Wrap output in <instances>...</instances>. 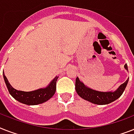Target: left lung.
Here are the masks:
<instances>
[{
  "label": "left lung",
  "instance_id": "8db88e82",
  "mask_svg": "<svg viewBox=\"0 0 134 134\" xmlns=\"http://www.w3.org/2000/svg\"><path fill=\"white\" fill-rule=\"evenodd\" d=\"M125 68L128 71V67L127 64L125 65ZM129 81V79H127L126 81L120 85L118 89L114 92H99L88 88L85 86L83 82L80 81L79 77L76 79L75 88L77 94L83 98V99L87 100L92 104L98 105H105L110 104L118 99L125 91V88Z\"/></svg>",
  "mask_w": 134,
  "mask_h": 134
}]
</instances>
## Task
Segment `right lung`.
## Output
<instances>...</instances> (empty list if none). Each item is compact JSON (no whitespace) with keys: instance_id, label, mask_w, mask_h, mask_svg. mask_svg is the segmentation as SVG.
<instances>
[{"instance_id":"right-lung-1","label":"right lung","mask_w":134,"mask_h":134,"mask_svg":"<svg viewBox=\"0 0 134 134\" xmlns=\"http://www.w3.org/2000/svg\"><path fill=\"white\" fill-rule=\"evenodd\" d=\"M3 74V78L9 94L18 102L27 105H37L42 104L52 97L56 90V81L58 76H55L46 88H41L34 91L24 92L14 89L9 84L8 80Z\"/></svg>"}]
</instances>
